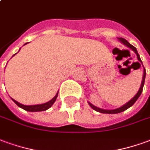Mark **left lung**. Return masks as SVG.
I'll return each instance as SVG.
<instances>
[{
    "mask_svg": "<svg viewBox=\"0 0 150 150\" xmlns=\"http://www.w3.org/2000/svg\"><path fill=\"white\" fill-rule=\"evenodd\" d=\"M119 41H121L123 45H125L126 46H127V47L130 48L132 50H133L134 52H135V53L137 54L138 61H140L141 63H142V62H141V57H140V55H139V53H138V52H137V49H136L133 45H131L127 40H126L125 39L119 38ZM145 75H146V71H145V69H144V75H143V78H142V82H141V88H140V89H139V91H138V93L136 94V96H135L133 98H132L128 102H127L126 104L123 105L121 106V107L118 108V109H115V110H104V109H100V108H98L97 107V106H95V105H93L91 104L90 102H88V104H89L90 106L93 108L94 110H96V111L97 112H100V113H102V114H118V113H121V112L126 110H127L128 108L131 107V106H132V105L137 101V100L139 98V97L141 96V93H142V91H143V87H144V84Z\"/></svg>",
    "mask_w": 150,
    "mask_h": 150,
    "instance_id": "8db88e82",
    "label": "left lung"
}]
</instances>
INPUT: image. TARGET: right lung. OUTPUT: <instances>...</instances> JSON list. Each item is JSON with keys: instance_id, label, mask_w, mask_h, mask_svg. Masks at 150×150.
<instances>
[{"instance_id": "obj_1", "label": "right lung", "mask_w": 150, "mask_h": 150, "mask_svg": "<svg viewBox=\"0 0 150 150\" xmlns=\"http://www.w3.org/2000/svg\"><path fill=\"white\" fill-rule=\"evenodd\" d=\"M27 44V43H26ZM25 44V45H26ZM16 54V53H15ZM14 54V55H15ZM13 55V56H14ZM57 95H58V93H57V94L55 95V97H53V99H51L50 101H48V102H46V103H44V104H40V105H23L19 103V102H18L17 100H13V98H12V100L15 103V104L18 105V106H19L22 109H23L25 110H27V111H30V112H37V111H45L46 110H48V109H50L52 105H53V103L55 102V100L57 99Z\"/></svg>"}]
</instances>
